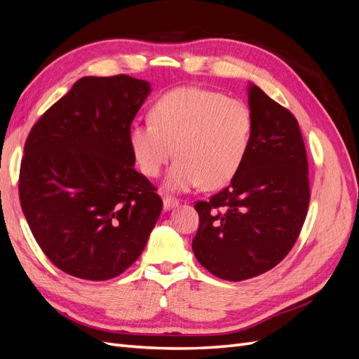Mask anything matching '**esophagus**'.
<instances>
[{"mask_svg": "<svg viewBox=\"0 0 359 359\" xmlns=\"http://www.w3.org/2000/svg\"><path fill=\"white\" fill-rule=\"evenodd\" d=\"M180 201L178 199H173V198H165L163 199V210L165 211H170L172 208H175V206H178Z\"/></svg>", "mask_w": 359, "mask_h": 359, "instance_id": "34e87169", "label": "esophagus"}]
</instances>
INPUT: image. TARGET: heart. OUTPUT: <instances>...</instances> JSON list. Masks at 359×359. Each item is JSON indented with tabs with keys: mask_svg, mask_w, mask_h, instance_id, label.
Masks as SVG:
<instances>
[{
	"mask_svg": "<svg viewBox=\"0 0 359 359\" xmlns=\"http://www.w3.org/2000/svg\"><path fill=\"white\" fill-rule=\"evenodd\" d=\"M253 115L245 103L222 93L181 86L151 106L149 123L128 130V147L147 177L156 178L173 157L165 190L219 189L229 184L252 145Z\"/></svg>",
	"mask_w": 359,
	"mask_h": 359,
	"instance_id": "heart-1",
	"label": "heart"
}]
</instances>
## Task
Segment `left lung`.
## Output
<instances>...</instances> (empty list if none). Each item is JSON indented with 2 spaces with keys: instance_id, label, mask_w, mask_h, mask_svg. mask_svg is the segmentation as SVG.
Masks as SVG:
<instances>
[{
  "instance_id": "8db88e82",
  "label": "left lung",
  "mask_w": 359,
  "mask_h": 359,
  "mask_svg": "<svg viewBox=\"0 0 359 359\" xmlns=\"http://www.w3.org/2000/svg\"><path fill=\"white\" fill-rule=\"evenodd\" d=\"M253 136L229 186L198 202L193 253L215 277L241 281L264 274L295 244L310 202L309 163L297 118L248 83Z\"/></svg>"
}]
</instances>
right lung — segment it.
<instances>
[{
    "label": "right lung",
    "instance_id": "1",
    "mask_svg": "<svg viewBox=\"0 0 359 359\" xmlns=\"http://www.w3.org/2000/svg\"><path fill=\"white\" fill-rule=\"evenodd\" d=\"M151 83L127 74L85 76L31 128L19 199L50 262L73 277L103 281L132 265L163 202L135 170L128 130Z\"/></svg>",
    "mask_w": 359,
    "mask_h": 359
}]
</instances>
